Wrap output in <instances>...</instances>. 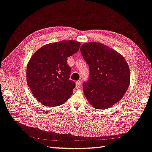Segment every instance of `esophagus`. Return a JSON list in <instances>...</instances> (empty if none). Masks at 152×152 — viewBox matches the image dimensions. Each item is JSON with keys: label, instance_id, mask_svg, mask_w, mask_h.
I'll list each match as a JSON object with an SVG mask.
<instances>
[{"label": "esophagus", "instance_id": "1", "mask_svg": "<svg viewBox=\"0 0 152 152\" xmlns=\"http://www.w3.org/2000/svg\"><path fill=\"white\" fill-rule=\"evenodd\" d=\"M80 86H81V81H76V87L77 88H79L80 87Z\"/></svg>", "mask_w": 152, "mask_h": 152}]
</instances>
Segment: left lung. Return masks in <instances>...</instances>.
<instances>
[{
	"label": "left lung",
	"mask_w": 152,
	"mask_h": 152,
	"mask_svg": "<svg viewBox=\"0 0 152 152\" xmlns=\"http://www.w3.org/2000/svg\"><path fill=\"white\" fill-rule=\"evenodd\" d=\"M80 50L89 68L88 81L83 83L84 94L93 108L108 109L118 103L128 89L130 71L123 56L100 42H90Z\"/></svg>",
	"instance_id": "8db88e82"
}]
</instances>
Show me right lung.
<instances>
[{
    "label": "right lung",
    "instance_id": "add662e5",
    "mask_svg": "<svg viewBox=\"0 0 152 152\" xmlns=\"http://www.w3.org/2000/svg\"><path fill=\"white\" fill-rule=\"evenodd\" d=\"M80 45L72 40L49 43L31 58L27 66V83L42 104L59 106L72 95L76 85L69 80L71 69L67 58L77 53Z\"/></svg>",
    "mask_w": 152,
    "mask_h": 152
}]
</instances>
